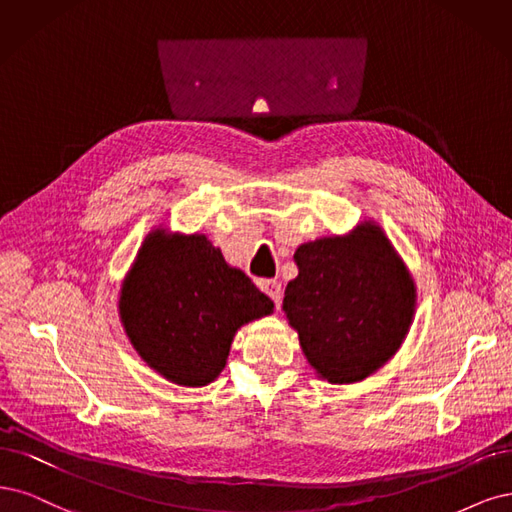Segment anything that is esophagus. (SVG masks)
<instances>
[{"instance_id": "obj_1", "label": "esophagus", "mask_w": 512, "mask_h": 512, "mask_svg": "<svg viewBox=\"0 0 512 512\" xmlns=\"http://www.w3.org/2000/svg\"><path fill=\"white\" fill-rule=\"evenodd\" d=\"M259 289L268 295V298L276 304V308L280 306V302H283V287H280L278 280L263 278V280H259Z\"/></svg>"}]
</instances>
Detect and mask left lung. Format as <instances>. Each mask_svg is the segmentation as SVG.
Instances as JSON below:
<instances>
[{
    "label": "left lung",
    "instance_id": "obj_1",
    "mask_svg": "<svg viewBox=\"0 0 512 512\" xmlns=\"http://www.w3.org/2000/svg\"><path fill=\"white\" fill-rule=\"evenodd\" d=\"M283 310L308 364L327 383H355L395 355L415 315V283L374 223L302 244Z\"/></svg>",
    "mask_w": 512,
    "mask_h": 512
}]
</instances>
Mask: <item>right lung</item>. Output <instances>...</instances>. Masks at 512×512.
Segmentation results:
<instances>
[{"instance_id": "1", "label": "right lung", "mask_w": 512, "mask_h": 512, "mask_svg": "<svg viewBox=\"0 0 512 512\" xmlns=\"http://www.w3.org/2000/svg\"><path fill=\"white\" fill-rule=\"evenodd\" d=\"M274 302L229 268L206 236L148 234L119 300L138 355L168 381L204 387L227 364L238 327L270 315Z\"/></svg>"}]
</instances>
